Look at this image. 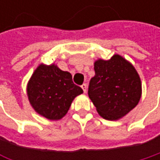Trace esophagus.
Returning a JSON list of instances; mask_svg holds the SVG:
<instances>
[{"label":"esophagus","instance_id":"1","mask_svg":"<svg viewBox=\"0 0 160 160\" xmlns=\"http://www.w3.org/2000/svg\"><path fill=\"white\" fill-rule=\"evenodd\" d=\"M81 88H82V90H83V92H87V84H85V83H84V84H82V85H81Z\"/></svg>","mask_w":160,"mask_h":160}]
</instances>
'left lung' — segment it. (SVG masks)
<instances>
[{
  "label": "left lung",
  "mask_w": 160,
  "mask_h": 160,
  "mask_svg": "<svg viewBox=\"0 0 160 160\" xmlns=\"http://www.w3.org/2000/svg\"><path fill=\"white\" fill-rule=\"evenodd\" d=\"M95 75L88 94L98 114L108 120H118L132 110L142 96V82L133 65L119 54L97 59Z\"/></svg>",
  "instance_id": "obj_1"
}]
</instances>
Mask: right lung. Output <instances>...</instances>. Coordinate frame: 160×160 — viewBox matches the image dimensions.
<instances>
[{"instance_id":"obj_1","label":"right lung","mask_w":160,"mask_h":160,"mask_svg":"<svg viewBox=\"0 0 160 160\" xmlns=\"http://www.w3.org/2000/svg\"><path fill=\"white\" fill-rule=\"evenodd\" d=\"M82 92V89L73 83L71 74L61 70L55 64H40L27 85L30 106L50 120L65 117L75 97Z\"/></svg>"}]
</instances>
